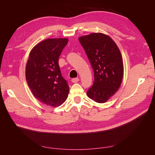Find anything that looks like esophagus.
I'll use <instances>...</instances> for the list:
<instances>
[{"label":"esophagus","instance_id":"1","mask_svg":"<svg viewBox=\"0 0 155 155\" xmlns=\"http://www.w3.org/2000/svg\"><path fill=\"white\" fill-rule=\"evenodd\" d=\"M79 78H72V83H77V82H78L79 81Z\"/></svg>","mask_w":155,"mask_h":155}]
</instances>
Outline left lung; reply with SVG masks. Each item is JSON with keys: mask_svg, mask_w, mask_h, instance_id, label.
<instances>
[{"mask_svg": "<svg viewBox=\"0 0 155 155\" xmlns=\"http://www.w3.org/2000/svg\"><path fill=\"white\" fill-rule=\"evenodd\" d=\"M79 41L94 70V81L87 94L97 103H105L118 90L124 76L120 51L110 37L92 33Z\"/></svg>", "mask_w": 155, "mask_h": 155, "instance_id": "left-lung-1", "label": "left lung"}]
</instances>
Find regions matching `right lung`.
Segmentation results:
<instances>
[{
    "label": "right lung",
    "mask_w": 155,
    "mask_h": 155,
    "mask_svg": "<svg viewBox=\"0 0 155 155\" xmlns=\"http://www.w3.org/2000/svg\"><path fill=\"white\" fill-rule=\"evenodd\" d=\"M68 39H47L31 50L26 66V79L31 92L39 101L58 107L69 92L67 81L61 75L58 60Z\"/></svg>",
    "instance_id": "add662e5"
}]
</instances>
